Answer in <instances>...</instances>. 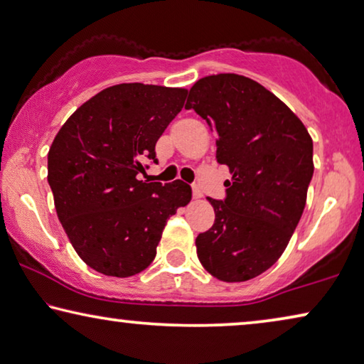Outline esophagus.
<instances>
[{
  "mask_svg": "<svg viewBox=\"0 0 364 364\" xmlns=\"http://www.w3.org/2000/svg\"><path fill=\"white\" fill-rule=\"evenodd\" d=\"M193 198H194V199L203 198V191H200V188L196 186V184H194V186H193Z\"/></svg>",
  "mask_w": 364,
  "mask_h": 364,
  "instance_id": "34e87169",
  "label": "esophagus"
}]
</instances>
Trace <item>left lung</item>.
I'll use <instances>...</instances> for the list:
<instances>
[{
	"label": "left lung",
	"instance_id": "obj_1",
	"mask_svg": "<svg viewBox=\"0 0 364 364\" xmlns=\"http://www.w3.org/2000/svg\"><path fill=\"white\" fill-rule=\"evenodd\" d=\"M184 107L214 130L215 159L232 175L225 199L208 198L215 220L196 238L198 258L217 279L248 281L278 262L299 224L314 175L312 139L279 97L242 75L200 78Z\"/></svg>",
	"mask_w": 364,
	"mask_h": 364
}]
</instances>
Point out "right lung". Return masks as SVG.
<instances>
[{"instance_id": "obj_1", "label": "right lung", "mask_w": 364, "mask_h": 364, "mask_svg": "<svg viewBox=\"0 0 364 364\" xmlns=\"http://www.w3.org/2000/svg\"><path fill=\"white\" fill-rule=\"evenodd\" d=\"M188 91L122 83L102 90L67 119L48 150L47 180L58 220L97 273L129 278L154 262L166 220L191 200L181 180L144 183V160Z\"/></svg>"}]
</instances>
